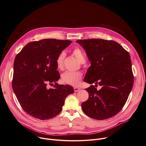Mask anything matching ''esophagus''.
<instances>
[{"label": "esophagus", "instance_id": "obj_1", "mask_svg": "<svg viewBox=\"0 0 146 146\" xmlns=\"http://www.w3.org/2000/svg\"><path fill=\"white\" fill-rule=\"evenodd\" d=\"M74 89L75 92H77V91H79V90H80V88H79V87H74Z\"/></svg>", "mask_w": 146, "mask_h": 146}]
</instances>
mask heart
<instances>
[{
    "instance_id": "1",
    "label": "heart",
    "mask_w": 146,
    "mask_h": 146,
    "mask_svg": "<svg viewBox=\"0 0 146 146\" xmlns=\"http://www.w3.org/2000/svg\"><path fill=\"white\" fill-rule=\"evenodd\" d=\"M72 54L75 58L82 63L86 62V55L82 49L78 47H75L72 50ZM66 54L64 51L60 52L57 56L56 59V64L58 68L62 70L64 67V62ZM82 78V75L79 72H75L71 71H66L64 72L61 76L62 81L66 84L77 86L80 83Z\"/></svg>"
}]
</instances>
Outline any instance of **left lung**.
<instances>
[{
	"label": "left lung",
	"mask_w": 146,
	"mask_h": 146,
	"mask_svg": "<svg viewBox=\"0 0 146 146\" xmlns=\"http://www.w3.org/2000/svg\"><path fill=\"white\" fill-rule=\"evenodd\" d=\"M86 52L91 66L84 82L102 86L99 90L94 85L85 90L87 100L82 104L89 117L104 120L111 117L125 104L133 86V75L130 56L120 44L113 40L90 39L76 40Z\"/></svg>",
	"instance_id": "obj_1"
}]
</instances>
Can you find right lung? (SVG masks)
<instances>
[{
    "instance_id": "add662e5",
    "label": "right lung",
    "mask_w": 146,
    "mask_h": 146,
    "mask_svg": "<svg viewBox=\"0 0 146 146\" xmlns=\"http://www.w3.org/2000/svg\"><path fill=\"white\" fill-rule=\"evenodd\" d=\"M72 42L54 39L29 43L14 63L12 86L23 110L40 120L53 118L62 111L67 96L74 92L66 84L56 83L60 78L56 64L58 54ZM55 82L52 89L47 83Z\"/></svg>"
}]
</instances>
